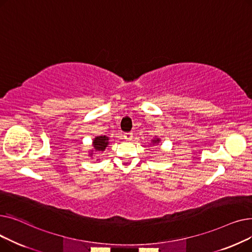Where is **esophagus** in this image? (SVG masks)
Wrapping results in <instances>:
<instances>
[{"label":"esophagus","instance_id":"obj_1","mask_svg":"<svg viewBox=\"0 0 252 252\" xmlns=\"http://www.w3.org/2000/svg\"><path fill=\"white\" fill-rule=\"evenodd\" d=\"M124 137H125V139H126V141H130L131 139H133V134H131V133H126V134L124 135Z\"/></svg>","mask_w":252,"mask_h":252}]
</instances>
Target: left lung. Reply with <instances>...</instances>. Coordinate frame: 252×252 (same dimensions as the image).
I'll return each instance as SVG.
<instances>
[{"instance_id": "1", "label": "left lung", "mask_w": 252, "mask_h": 252, "mask_svg": "<svg viewBox=\"0 0 252 252\" xmlns=\"http://www.w3.org/2000/svg\"><path fill=\"white\" fill-rule=\"evenodd\" d=\"M160 138H154V139H152L151 140V145H158V144H159L160 143Z\"/></svg>"}]
</instances>
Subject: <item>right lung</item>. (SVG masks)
<instances>
[{"instance_id": "right-lung-1", "label": "right lung", "mask_w": 252, "mask_h": 252, "mask_svg": "<svg viewBox=\"0 0 252 252\" xmlns=\"http://www.w3.org/2000/svg\"><path fill=\"white\" fill-rule=\"evenodd\" d=\"M109 143H110L109 142V137L105 136V135L97 136L95 139H93V142H92L93 149L90 150L89 156L93 158L94 154H98L100 152L105 151V149L109 146Z\"/></svg>"}]
</instances>
